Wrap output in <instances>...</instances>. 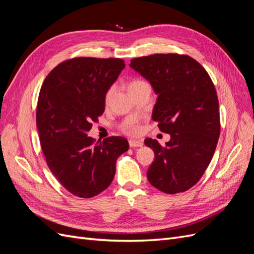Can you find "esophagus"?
Instances as JSON below:
<instances>
[{"label":"esophagus","instance_id":"esophagus-1","mask_svg":"<svg viewBox=\"0 0 254 254\" xmlns=\"http://www.w3.org/2000/svg\"><path fill=\"white\" fill-rule=\"evenodd\" d=\"M129 146L130 147H142L143 142L137 140H129Z\"/></svg>","mask_w":254,"mask_h":254}]
</instances>
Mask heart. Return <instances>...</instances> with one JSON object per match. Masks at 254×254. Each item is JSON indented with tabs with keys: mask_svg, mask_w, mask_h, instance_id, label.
Returning <instances> with one entry per match:
<instances>
[{
	"mask_svg": "<svg viewBox=\"0 0 254 254\" xmlns=\"http://www.w3.org/2000/svg\"><path fill=\"white\" fill-rule=\"evenodd\" d=\"M144 84H147V82L144 81V80H141V79H133L129 82L128 84V90L129 92H131L137 88H140L142 86H144ZM114 91H115V88L112 86L110 87L108 90H107L106 94H105V103L106 104H109L110 101L112 99L113 95H114ZM140 125L137 124V122L135 121H130L128 123H126V124H124L122 126V130L124 131L125 133L127 134H130V135H135L140 132Z\"/></svg>",
	"mask_w": 254,
	"mask_h": 254,
	"instance_id": "heart-1",
	"label": "heart"
}]
</instances>
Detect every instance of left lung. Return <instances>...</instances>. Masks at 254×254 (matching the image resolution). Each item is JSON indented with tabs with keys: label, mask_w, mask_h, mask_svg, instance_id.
<instances>
[{
	"label": "left lung",
	"mask_w": 254,
	"mask_h": 254,
	"mask_svg": "<svg viewBox=\"0 0 254 254\" xmlns=\"http://www.w3.org/2000/svg\"><path fill=\"white\" fill-rule=\"evenodd\" d=\"M130 66L151 83L158 94L152 120L171 134L165 146L144 141L155 152L148 181L163 193H182L201 178L216 149L220 118L214 83L188 55L155 54L131 59Z\"/></svg>",
	"instance_id": "1"
}]
</instances>
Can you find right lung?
I'll return each instance as SVG.
<instances>
[{
	"mask_svg": "<svg viewBox=\"0 0 254 254\" xmlns=\"http://www.w3.org/2000/svg\"><path fill=\"white\" fill-rule=\"evenodd\" d=\"M125 67L120 58L75 57L44 79L36 121L41 148L53 175L66 190L91 198L110 186L115 162L128 150L123 136L95 142L92 123L105 111V94Z\"/></svg>",
	"mask_w": 254,
	"mask_h": 254,
	"instance_id": "obj_1",
	"label": "right lung"
}]
</instances>
